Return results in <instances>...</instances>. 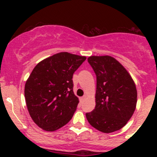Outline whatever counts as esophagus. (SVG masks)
Here are the masks:
<instances>
[{
	"instance_id": "1",
	"label": "esophagus",
	"mask_w": 157,
	"mask_h": 157,
	"mask_svg": "<svg viewBox=\"0 0 157 157\" xmlns=\"http://www.w3.org/2000/svg\"><path fill=\"white\" fill-rule=\"evenodd\" d=\"M86 95H85V96H83V97H80V101L81 102H82L84 101V100L85 99H86Z\"/></svg>"
}]
</instances>
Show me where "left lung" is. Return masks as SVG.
Returning a JSON list of instances; mask_svg holds the SVG:
<instances>
[{
  "label": "left lung",
  "instance_id": "1",
  "mask_svg": "<svg viewBox=\"0 0 157 157\" xmlns=\"http://www.w3.org/2000/svg\"><path fill=\"white\" fill-rule=\"evenodd\" d=\"M88 62L97 76L96 105L86 113L88 122L105 134L120 130L136 109V85L125 68L113 57L91 56Z\"/></svg>",
  "mask_w": 157,
  "mask_h": 157
}]
</instances>
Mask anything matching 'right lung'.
Returning a JSON list of instances; mask_svg holds the SVG:
<instances>
[{"mask_svg": "<svg viewBox=\"0 0 157 157\" xmlns=\"http://www.w3.org/2000/svg\"><path fill=\"white\" fill-rule=\"evenodd\" d=\"M86 57L60 52L38 63L25 84L29 113L35 123L55 131L72 118L79 103L73 91L72 77Z\"/></svg>", "mask_w": 157, "mask_h": 157, "instance_id": "obj_1", "label": "right lung"}]
</instances>
